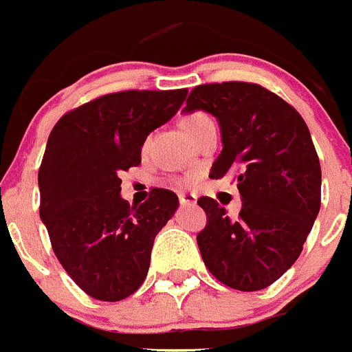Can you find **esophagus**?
<instances>
[{"instance_id":"1","label":"esophagus","mask_w":352,"mask_h":352,"mask_svg":"<svg viewBox=\"0 0 352 352\" xmlns=\"http://www.w3.org/2000/svg\"><path fill=\"white\" fill-rule=\"evenodd\" d=\"M179 204L184 205V207H190V205H196V196L189 192H182L178 196Z\"/></svg>"}]
</instances>
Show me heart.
<instances>
[{
    "label": "heart",
    "mask_w": 352,
    "mask_h": 352,
    "mask_svg": "<svg viewBox=\"0 0 352 352\" xmlns=\"http://www.w3.org/2000/svg\"><path fill=\"white\" fill-rule=\"evenodd\" d=\"M210 123H212V120L207 114H204V112H192V114H189V116H185L182 120V127L187 132V136L192 140L196 136V132L201 131L207 125H210Z\"/></svg>",
    "instance_id": "heart-1"
}]
</instances>
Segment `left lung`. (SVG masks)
Segmentation results:
<instances>
[{"mask_svg": "<svg viewBox=\"0 0 352 352\" xmlns=\"http://www.w3.org/2000/svg\"><path fill=\"white\" fill-rule=\"evenodd\" d=\"M205 111L220 123L221 148L210 178L236 174L240 216L232 220L212 198L196 236L216 280L260 291L291 269L313 229L322 198V168L303 118L256 83L225 81L192 89L184 112Z\"/></svg>", "mask_w": 352, "mask_h": 352, "instance_id": "8db88e82", "label": "left lung"}]
</instances>
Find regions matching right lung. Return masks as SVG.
I'll list each match as a JSON object with an SVG mask.
<instances>
[{"instance_id":"obj_1","label":"right lung","mask_w":352,"mask_h":352,"mask_svg":"<svg viewBox=\"0 0 352 352\" xmlns=\"http://www.w3.org/2000/svg\"><path fill=\"white\" fill-rule=\"evenodd\" d=\"M185 96L187 89L105 94L67 112L50 132L38 174L39 216L54 254L89 296L120 302L147 276L154 238L178 196L153 189L131 207L120 173L142 163L147 136Z\"/></svg>"}]
</instances>
